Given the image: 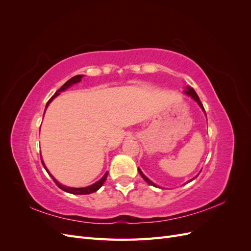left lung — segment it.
<instances>
[{
  "label": "left lung",
  "mask_w": 251,
  "mask_h": 251,
  "mask_svg": "<svg viewBox=\"0 0 251 251\" xmlns=\"http://www.w3.org/2000/svg\"><path fill=\"white\" fill-rule=\"evenodd\" d=\"M184 92H185V93H186L188 96H191V97L193 98V100H195L197 103H198V104L200 105L201 109H202V110L204 111V113H205V110H204L203 104H202V102H201V101H200V100H199V96L197 95V93L195 92V90H194L193 88H187V90H185ZM205 115H206V113H205ZM138 172H139V174L141 175V177L143 178V180H144V181L148 182V183H149V184H151V185H153V186H157V185L154 183V182H151V181L149 178H147L146 176H144L143 173H142V172H141L139 169H138ZM196 177H197V176H196ZM196 177H195V178H196ZM195 178H194V179H195ZM191 181H192V180H189V182H191Z\"/></svg>",
  "instance_id": "8db88e82"
}]
</instances>
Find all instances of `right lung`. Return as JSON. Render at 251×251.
<instances>
[{"label":"right lung","mask_w":251,"mask_h":251,"mask_svg":"<svg viewBox=\"0 0 251 251\" xmlns=\"http://www.w3.org/2000/svg\"><path fill=\"white\" fill-rule=\"evenodd\" d=\"M82 76H83V75H75V76H73L72 78H70V79L68 80L67 82H65L64 85L62 86V88H60L59 90H57L56 92H55V94L53 95V96L50 98L49 101H48V102H47V104H46V109L48 108L49 103L53 100V98L56 97L57 95H59V92H62V91H65L66 89H68L69 87H71L72 85H74V83H77V82H79V81L81 80V77H82ZM46 109H45V111H46ZM44 114H45V112H44ZM41 160H42V163H43V166L45 168V170H46V171H47V173L50 175L51 178L53 179V181L55 182V184H56L60 189H63L64 192L70 193V194H73V195H89V194H92V193H94V192L98 191V189H100V188L102 186V184L104 183L105 179H107V177H108V173H105V174L103 175V177H102L100 181H97L96 183H94V184H92V185H90V186H87V187H80V188L68 187V186H65V185H62L60 183H58V182L56 181V179H55L54 177H53L52 175L49 173V171L47 170L46 165H45V163H44V161H43L42 157H41Z\"/></svg>","instance_id":"right-lung-1"}]
</instances>
